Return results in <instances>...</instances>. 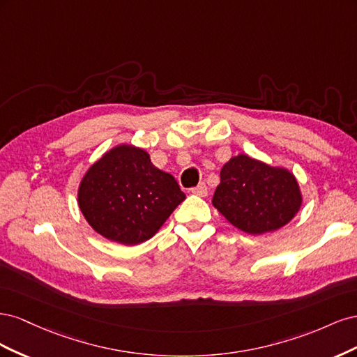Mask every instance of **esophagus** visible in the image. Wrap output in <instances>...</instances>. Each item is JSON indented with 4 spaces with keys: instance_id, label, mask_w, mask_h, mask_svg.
Segmentation results:
<instances>
[{
    "instance_id": "34e87169",
    "label": "esophagus",
    "mask_w": 357,
    "mask_h": 357,
    "mask_svg": "<svg viewBox=\"0 0 357 357\" xmlns=\"http://www.w3.org/2000/svg\"><path fill=\"white\" fill-rule=\"evenodd\" d=\"M192 193H193V195H198V197H207L208 189H207V186H205V183H199L197 188L192 189Z\"/></svg>"
}]
</instances>
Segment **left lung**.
<instances>
[{"instance_id":"obj_1","label":"left lung","mask_w":357,"mask_h":357,"mask_svg":"<svg viewBox=\"0 0 357 357\" xmlns=\"http://www.w3.org/2000/svg\"><path fill=\"white\" fill-rule=\"evenodd\" d=\"M213 205L235 228L256 236L294 219L302 193L294 172L241 153L222 167Z\"/></svg>"}]
</instances>
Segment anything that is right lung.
Segmentation results:
<instances>
[{
  "mask_svg": "<svg viewBox=\"0 0 357 357\" xmlns=\"http://www.w3.org/2000/svg\"><path fill=\"white\" fill-rule=\"evenodd\" d=\"M185 199L176 178L132 144L107 150L84 172L77 189L79 208L91 228L123 245L152 238Z\"/></svg>",
  "mask_w": 357,
  "mask_h": 357,
  "instance_id": "right-lung-1",
  "label": "right lung"
}]
</instances>
